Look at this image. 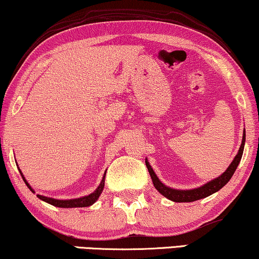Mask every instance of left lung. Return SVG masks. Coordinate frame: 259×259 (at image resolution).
<instances>
[{
    "label": "left lung",
    "instance_id": "8db88e82",
    "mask_svg": "<svg viewBox=\"0 0 259 259\" xmlns=\"http://www.w3.org/2000/svg\"><path fill=\"white\" fill-rule=\"evenodd\" d=\"M244 145H245V132L243 135V142H241L239 152L237 155H235V158L233 161H232L231 165L228 166V168L226 169L220 177H218L217 179L207 183V184L201 186V188H197L194 190H175V189L167 188V186L163 185L162 183L159 181V178L156 177L155 173H154L153 168L150 167L148 161H146V166L147 168H148L150 178H152L153 184L155 186V189L158 190L160 194L165 196L166 198L171 199L173 202H194V201H197V199L208 197V196L214 194V192L219 191L221 188H224V186L230 182V179L232 178V176L234 175L235 169L238 167L239 162H240L241 156H243Z\"/></svg>",
    "mask_w": 259,
    "mask_h": 259
}]
</instances>
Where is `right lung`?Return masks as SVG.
<instances>
[{"instance_id":"1","label":"right lung","mask_w":259,"mask_h":259,"mask_svg":"<svg viewBox=\"0 0 259 259\" xmlns=\"http://www.w3.org/2000/svg\"><path fill=\"white\" fill-rule=\"evenodd\" d=\"M21 173V172H20ZM106 175V172H105ZM105 175L103 177V181H101L100 185L98 186V189L96 191L93 192V194L88 195V196H84V197H81V198H76V199H67V201H63V199H54V198H50V197H45V196H41V195H37L39 198L42 199V201L50 203V204L55 205V207H60V208H77V207H88V205H92L94 202L97 201L98 198H99V196L101 194V191H103L104 189V184H105ZM22 176V175H21ZM22 179H24V182L26 183V185L28 186V189L31 190L32 192H34L33 190H32L31 186L28 185V183L26 182V179L24 178V176H22Z\"/></svg>"}]
</instances>
